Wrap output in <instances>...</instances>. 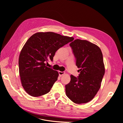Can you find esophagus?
<instances>
[{
	"label": "esophagus",
	"instance_id": "34e87169",
	"mask_svg": "<svg viewBox=\"0 0 123 123\" xmlns=\"http://www.w3.org/2000/svg\"><path fill=\"white\" fill-rule=\"evenodd\" d=\"M58 73H59V75L61 77L63 75H64V74L65 73V72H64V71H62H62H58Z\"/></svg>",
	"mask_w": 123,
	"mask_h": 123
}]
</instances>
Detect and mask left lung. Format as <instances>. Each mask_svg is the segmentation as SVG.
Segmentation results:
<instances>
[{
  "mask_svg": "<svg viewBox=\"0 0 123 123\" xmlns=\"http://www.w3.org/2000/svg\"><path fill=\"white\" fill-rule=\"evenodd\" d=\"M70 46L80 73L77 77L71 75L70 83L65 86L66 93L74 103H86L100 87L105 74L103 54L98 46L86 40L75 39Z\"/></svg>",
  "mask_w": 123,
  "mask_h": 123,
  "instance_id": "1",
  "label": "left lung"
}]
</instances>
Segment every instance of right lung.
<instances>
[{"label":"right lung","mask_w":123,"mask_h":123,"mask_svg":"<svg viewBox=\"0 0 123 123\" xmlns=\"http://www.w3.org/2000/svg\"><path fill=\"white\" fill-rule=\"evenodd\" d=\"M73 39L51 32L36 33L28 39L18 62L21 82L27 93L38 97L50 91L58 73L47 67L46 63L52 62L57 50Z\"/></svg>","instance_id":"1"}]
</instances>
